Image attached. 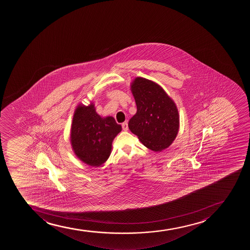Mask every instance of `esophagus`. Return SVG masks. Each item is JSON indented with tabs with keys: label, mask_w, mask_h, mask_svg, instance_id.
<instances>
[{
	"label": "esophagus",
	"mask_w": 250,
	"mask_h": 250,
	"mask_svg": "<svg viewBox=\"0 0 250 250\" xmlns=\"http://www.w3.org/2000/svg\"><path fill=\"white\" fill-rule=\"evenodd\" d=\"M122 129H123V130H125V131H127L128 130V123L127 122H124V123H122Z\"/></svg>",
	"instance_id": "34e87169"
}]
</instances>
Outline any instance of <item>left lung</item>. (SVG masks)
Instances as JSON below:
<instances>
[{
  "label": "left lung",
  "instance_id": "left-lung-1",
  "mask_svg": "<svg viewBox=\"0 0 250 250\" xmlns=\"http://www.w3.org/2000/svg\"><path fill=\"white\" fill-rule=\"evenodd\" d=\"M130 89L137 112L129 120V129L147 148L154 152L166 149L179 131L175 103L160 85L145 78H135Z\"/></svg>",
  "mask_w": 250,
  "mask_h": 250
}]
</instances>
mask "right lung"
I'll list each match as a JSON object with an SVG mask.
<instances>
[{
  "mask_svg": "<svg viewBox=\"0 0 250 250\" xmlns=\"http://www.w3.org/2000/svg\"><path fill=\"white\" fill-rule=\"evenodd\" d=\"M121 129L112 116H99L93 103L80 104L75 109L70 130L73 151L87 165L100 167L108 159L112 141Z\"/></svg>",
  "mask_w": 250,
  "mask_h": 250,
  "instance_id": "1",
  "label": "right lung"
}]
</instances>
